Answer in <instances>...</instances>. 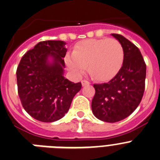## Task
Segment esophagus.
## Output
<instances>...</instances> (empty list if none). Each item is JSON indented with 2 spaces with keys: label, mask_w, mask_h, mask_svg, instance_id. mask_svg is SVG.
Here are the masks:
<instances>
[{
  "label": "esophagus",
  "mask_w": 160,
  "mask_h": 160,
  "mask_svg": "<svg viewBox=\"0 0 160 160\" xmlns=\"http://www.w3.org/2000/svg\"><path fill=\"white\" fill-rule=\"evenodd\" d=\"M82 87H85V86H88V85H90V82H89L88 81H87V80H82Z\"/></svg>",
  "instance_id": "obj_1"
}]
</instances>
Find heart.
<instances>
[{"label": "heart", "mask_w": 160, "mask_h": 160, "mask_svg": "<svg viewBox=\"0 0 160 160\" xmlns=\"http://www.w3.org/2000/svg\"><path fill=\"white\" fill-rule=\"evenodd\" d=\"M124 49L116 39H88L76 45L73 53L66 55L67 69L76 77L88 71L94 79L107 81L113 78L122 68Z\"/></svg>", "instance_id": "heart-1"}]
</instances>
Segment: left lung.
<instances>
[{
  "mask_svg": "<svg viewBox=\"0 0 160 160\" xmlns=\"http://www.w3.org/2000/svg\"><path fill=\"white\" fill-rule=\"evenodd\" d=\"M111 35L123 46V64L111 81L94 84L91 108L98 119L116 122L129 116L139 105L145 90L147 66L136 46L122 35Z\"/></svg>",
  "mask_w": 160,
  "mask_h": 160,
  "instance_id": "8db88e82",
  "label": "left lung"
}]
</instances>
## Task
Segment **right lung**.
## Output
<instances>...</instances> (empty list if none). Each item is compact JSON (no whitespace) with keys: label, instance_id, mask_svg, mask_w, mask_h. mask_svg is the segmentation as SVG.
<instances>
[{"label":"right lung","instance_id":"add662e5","mask_svg":"<svg viewBox=\"0 0 160 160\" xmlns=\"http://www.w3.org/2000/svg\"><path fill=\"white\" fill-rule=\"evenodd\" d=\"M62 41H45L25 53L17 69L18 95L22 107L35 119L51 122L62 118L82 88L63 76L67 49ZM53 60L49 63L48 58Z\"/></svg>","mask_w":160,"mask_h":160}]
</instances>
